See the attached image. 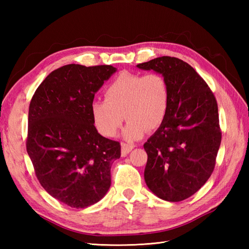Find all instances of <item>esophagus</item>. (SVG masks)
Returning a JSON list of instances; mask_svg holds the SVG:
<instances>
[{
	"label": "esophagus",
	"instance_id": "1",
	"mask_svg": "<svg viewBox=\"0 0 249 249\" xmlns=\"http://www.w3.org/2000/svg\"><path fill=\"white\" fill-rule=\"evenodd\" d=\"M135 147L134 144H128V143H122V156H126L128 153L133 150Z\"/></svg>",
	"mask_w": 249,
	"mask_h": 249
}]
</instances>
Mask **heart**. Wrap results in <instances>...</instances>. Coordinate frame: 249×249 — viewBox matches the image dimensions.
Returning <instances> with one entry per match:
<instances>
[{
    "label": "heart",
    "instance_id": "1",
    "mask_svg": "<svg viewBox=\"0 0 249 249\" xmlns=\"http://www.w3.org/2000/svg\"><path fill=\"white\" fill-rule=\"evenodd\" d=\"M170 98V87L161 73L123 72L106 88V100L92 102L89 112L95 128L102 136L113 137L125 116L128 123L123 137L126 140H138L146 129L160 127L167 118Z\"/></svg>",
    "mask_w": 249,
    "mask_h": 249
}]
</instances>
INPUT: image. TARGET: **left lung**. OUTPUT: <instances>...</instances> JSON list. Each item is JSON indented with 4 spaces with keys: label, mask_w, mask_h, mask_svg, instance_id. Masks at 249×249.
I'll return each instance as SVG.
<instances>
[{
    "label": "left lung",
    "mask_w": 249,
    "mask_h": 249,
    "mask_svg": "<svg viewBox=\"0 0 249 249\" xmlns=\"http://www.w3.org/2000/svg\"><path fill=\"white\" fill-rule=\"evenodd\" d=\"M137 67L167 79L170 107L165 122L144 143V179L158 198L178 202L203 186L220 146L214 94L194 68L177 57L160 56Z\"/></svg>",
    "instance_id": "left-lung-1"
}]
</instances>
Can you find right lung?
<instances>
[{
	"instance_id": "1",
	"label": "right lung",
	"mask_w": 249,
	"mask_h": 249,
	"mask_svg": "<svg viewBox=\"0 0 249 249\" xmlns=\"http://www.w3.org/2000/svg\"><path fill=\"white\" fill-rule=\"evenodd\" d=\"M111 65L68 64L50 72L30 103L26 151L41 186L68 206L84 209L107 194L118 141L95 128L89 106L113 75Z\"/></svg>"
}]
</instances>
